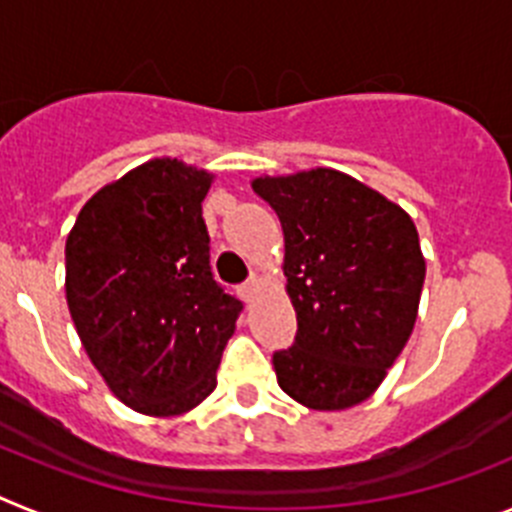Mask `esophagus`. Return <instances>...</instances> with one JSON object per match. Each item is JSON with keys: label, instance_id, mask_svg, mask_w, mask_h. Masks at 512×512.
<instances>
[{"label": "esophagus", "instance_id": "1", "mask_svg": "<svg viewBox=\"0 0 512 512\" xmlns=\"http://www.w3.org/2000/svg\"><path fill=\"white\" fill-rule=\"evenodd\" d=\"M259 287H261V277H259V274H251V277H248L246 282L241 284V295H243V300L251 302L253 297H256V292H259Z\"/></svg>", "mask_w": 512, "mask_h": 512}]
</instances>
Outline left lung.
<instances>
[{"label":"left lung","instance_id":"1","mask_svg":"<svg viewBox=\"0 0 512 512\" xmlns=\"http://www.w3.org/2000/svg\"><path fill=\"white\" fill-rule=\"evenodd\" d=\"M282 220L295 343L274 351L277 382L310 410L359 405L413 333L425 261L395 202L333 169L253 182Z\"/></svg>","mask_w":512,"mask_h":512}]
</instances>
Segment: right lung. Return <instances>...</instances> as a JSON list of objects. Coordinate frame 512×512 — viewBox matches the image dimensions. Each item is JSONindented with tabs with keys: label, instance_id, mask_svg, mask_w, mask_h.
<instances>
[{
	"label": "right lung",
	"instance_id": "obj_1",
	"mask_svg": "<svg viewBox=\"0 0 512 512\" xmlns=\"http://www.w3.org/2000/svg\"><path fill=\"white\" fill-rule=\"evenodd\" d=\"M207 171L153 158L99 189L66 241V300L84 351L138 413L179 415L217 384L243 302L210 266Z\"/></svg>",
	"mask_w": 512,
	"mask_h": 512
}]
</instances>
